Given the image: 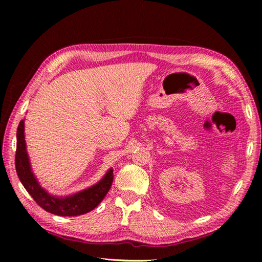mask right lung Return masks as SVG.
I'll list each match as a JSON object with an SVG mask.
<instances>
[{"label":"right lung","instance_id":"obj_1","mask_svg":"<svg viewBox=\"0 0 262 262\" xmlns=\"http://www.w3.org/2000/svg\"><path fill=\"white\" fill-rule=\"evenodd\" d=\"M15 167H16V172L23 186L25 187L39 207L59 216H77L91 212L104 199L114 180V170L110 169L98 184L76 194L60 199V198H55L47 193L39 186L33 171L30 169V164L26 152L25 136H24V120H20L17 128Z\"/></svg>","mask_w":262,"mask_h":262}]
</instances>
